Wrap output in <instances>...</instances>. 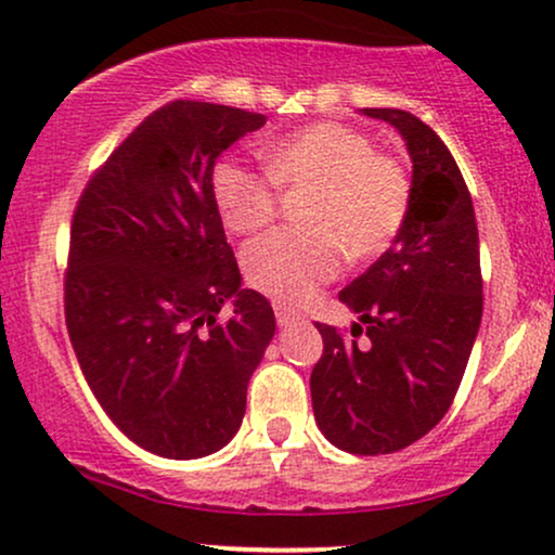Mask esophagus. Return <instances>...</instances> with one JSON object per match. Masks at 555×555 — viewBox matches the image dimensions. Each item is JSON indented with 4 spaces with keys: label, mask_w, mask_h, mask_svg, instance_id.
Listing matches in <instances>:
<instances>
[{
    "label": "esophagus",
    "mask_w": 555,
    "mask_h": 555,
    "mask_svg": "<svg viewBox=\"0 0 555 555\" xmlns=\"http://www.w3.org/2000/svg\"><path fill=\"white\" fill-rule=\"evenodd\" d=\"M275 319H278V326H291V324H296V321H298L296 313L283 309V306H278V309H275Z\"/></svg>",
    "instance_id": "34e87169"
}]
</instances>
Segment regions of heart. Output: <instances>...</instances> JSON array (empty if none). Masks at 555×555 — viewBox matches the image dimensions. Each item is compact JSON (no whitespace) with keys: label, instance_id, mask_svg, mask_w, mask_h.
Instances as JSON below:
<instances>
[{"label":"heart","instance_id":"1","mask_svg":"<svg viewBox=\"0 0 555 555\" xmlns=\"http://www.w3.org/2000/svg\"><path fill=\"white\" fill-rule=\"evenodd\" d=\"M267 172L221 159L210 193L225 229L255 234L275 216L278 188L311 190L309 229H278L244 249L251 288L285 306H304L339 275L345 249L367 259L388 249L409 210V180L391 156L345 122H313L262 149Z\"/></svg>","mask_w":555,"mask_h":555}]
</instances>
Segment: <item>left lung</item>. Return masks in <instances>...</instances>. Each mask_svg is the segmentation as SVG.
Returning <instances> with one entry per match:
<instances>
[{"instance_id": "obj_1", "label": "left lung", "mask_w": 555, "mask_h": 555, "mask_svg": "<svg viewBox=\"0 0 555 555\" xmlns=\"http://www.w3.org/2000/svg\"><path fill=\"white\" fill-rule=\"evenodd\" d=\"M393 126L412 159L409 210L393 246L339 300L358 313L352 337L317 324L324 354L311 373L319 429L354 455L396 453L429 433L455 399L481 326L483 285L474 201L427 122L365 107Z\"/></svg>"}]
</instances>
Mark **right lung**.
Wrapping results in <instances>:
<instances>
[{"instance_id":"obj_1","label":"right lung","mask_w":555,"mask_h":555,"mask_svg":"<svg viewBox=\"0 0 555 555\" xmlns=\"http://www.w3.org/2000/svg\"><path fill=\"white\" fill-rule=\"evenodd\" d=\"M264 115L177 100L149 115L79 197L66 326L94 399L149 453L193 461L242 427L275 313L242 288L210 175ZM229 302V320L217 313Z\"/></svg>"}]
</instances>
